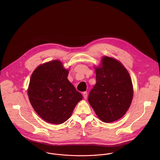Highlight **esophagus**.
<instances>
[{
    "label": "esophagus",
    "mask_w": 160,
    "mask_h": 160,
    "mask_svg": "<svg viewBox=\"0 0 160 160\" xmlns=\"http://www.w3.org/2000/svg\"><path fill=\"white\" fill-rule=\"evenodd\" d=\"M82 95H83L84 98L85 99H87V97H88V93H87V92H84L83 93H82Z\"/></svg>",
    "instance_id": "esophagus-1"
}]
</instances>
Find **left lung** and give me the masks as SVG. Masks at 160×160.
Returning a JSON list of instances; mask_svg holds the SVG:
<instances>
[{"label": "left lung", "mask_w": 160, "mask_h": 160, "mask_svg": "<svg viewBox=\"0 0 160 160\" xmlns=\"http://www.w3.org/2000/svg\"><path fill=\"white\" fill-rule=\"evenodd\" d=\"M102 66L95 68L96 84L88 97L99 119L112 122L122 118L129 109L133 97L129 73L121 62L105 56Z\"/></svg>", "instance_id": "left-lung-1"}]
</instances>
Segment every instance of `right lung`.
<instances>
[{"instance_id": "add662e5", "label": "right lung", "mask_w": 160, "mask_h": 160, "mask_svg": "<svg viewBox=\"0 0 160 160\" xmlns=\"http://www.w3.org/2000/svg\"><path fill=\"white\" fill-rule=\"evenodd\" d=\"M68 69L55 60L39 65L30 79L28 89L30 103L46 122L60 124L68 120L82 94L67 78Z\"/></svg>"}]
</instances>
